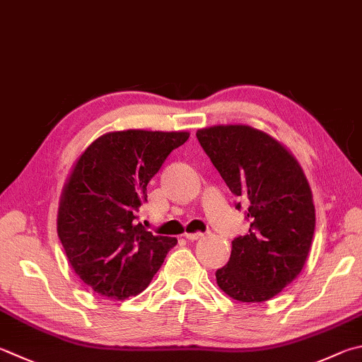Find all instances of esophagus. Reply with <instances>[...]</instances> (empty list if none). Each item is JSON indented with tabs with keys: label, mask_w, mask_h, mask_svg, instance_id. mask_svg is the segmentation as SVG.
I'll return each mask as SVG.
<instances>
[{
	"label": "esophagus",
	"mask_w": 362,
	"mask_h": 362,
	"mask_svg": "<svg viewBox=\"0 0 362 362\" xmlns=\"http://www.w3.org/2000/svg\"><path fill=\"white\" fill-rule=\"evenodd\" d=\"M185 238H187L188 240H198V239H202V238H204V233H201V231L185 233Z\"/></svg>",
	"instance_id": "esophagus-1"
}]
</instances>
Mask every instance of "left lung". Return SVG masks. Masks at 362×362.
<instances>
[{"label":"left lung","mask_w":362,"mask_h":362,"mask_svg":"<svg viewBox=\"0 0 362 362\" xmlns=\"http://www.w3.org/2000/svg\"><path fill=\"white\" fill-rule=\"evenodd\" d=\"M196 137L250 220L215 272L216 285L235 300H269L298 277L310 252L315 206L304 170L284 144L248 124H215Z\"/></svg>","instance_id":"left-lung-1"}]
</instances>
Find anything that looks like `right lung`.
<instances>
[{"mask_svg": "<svg viewBox=\"0 0 362 362\" xmlns=\"http://www.w3.org/2000/svg\"><path fill=\"white\" fill-rule=\"evenodd\" d=\"M188 137L187 131H110L74 163L57 231L71 267L95 293L115 300L142 293L177 244L134 218L147 202L150 179Z\"/></svg>", "mask_w": 362, "mask_h": 362, "instance_id": "1", "label": "right lung"}]
</instances>
